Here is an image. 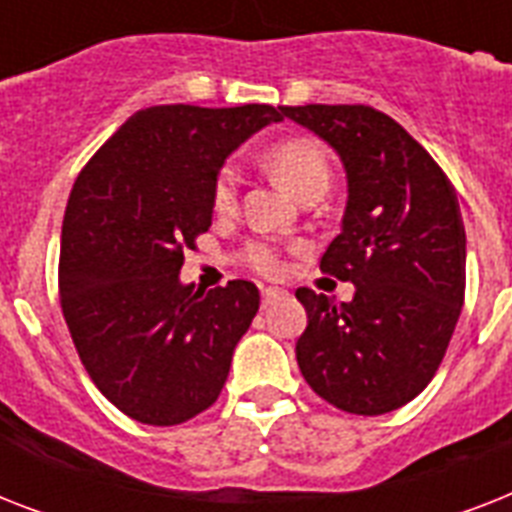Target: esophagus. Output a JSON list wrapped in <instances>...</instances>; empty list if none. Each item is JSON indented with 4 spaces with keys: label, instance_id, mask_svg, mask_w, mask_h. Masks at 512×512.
<instances>
[{
    "label": "esophagus",
    "instance_id": "esophagus-1",
    "mask_svg": "<svg viewBox=\"0 0 512 512\" xmlns=\"http://www.w3.org/2000/svg\"><path fill=\"white\" fill-rule=\"evenodd\" d=\"M281 295H284V292H281V289L265 287V289H263V308H268V305H273V303H276V300H279Z\"/></svg>",
    "mask_w": 512,
    "mask_h": 512
}]
</instances>
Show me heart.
<instances>
[{
  "label": "heart",
  "instance_id": "1",
  "mask_svg": "<svg viewBox=\"0 0 512 512\" xmlns=\"http://www.w3.org/2000/svg\"><path fill=\"white\" fill-rule=\"evenodd\" d=\"M268 170L276 175L281 185H287L289 191L303 199L311 191H327L329 185V159L324 148L316 140L308 138H289L281 140L265 156ZM239 170L233 164H225L217 172L215 185H212V207L220 215H231L239 207ZM244 263L260 276L276 279L284 273V257L273 244L265 241H252L244 249Z\"/></svg>",
  "mask_w": 512,
  "mask_h": 512
}]
</instances>
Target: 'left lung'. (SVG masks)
<instances>
[{
	"mask_svg": "<svg viewBox=\"0 0 512 512\" xmlns=\"http://www.w3.org/2000/svg\"><path fill=\"white\" fill-rule=\"evenodd\" d=\"M335 148L348 175L342 231L321 271L356 284L350 303L300 287L308 327L297 364L313 393L350 414L393 412L444 361L465 303V225L433 156L372 106H281Z\"/></svg>",
	"mask_w": 512,
	"mask_h": 512,
	"instance_id": "1",
	"label": "left lung"
}]
</instances>
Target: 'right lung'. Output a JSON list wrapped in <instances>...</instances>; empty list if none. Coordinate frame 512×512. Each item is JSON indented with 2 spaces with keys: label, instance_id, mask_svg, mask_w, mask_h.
<instances>
[{
  "label": "right lung",
  "instance_id": "1",
  "mask_svg": "<svg viewBox=\"0 0 512 512\" xmlns=\"http://www.w3.org/2000/svg\"><path fill=\"white\" fill-rule=\"evenodd\" d=\"M281 119L265 103L146 108L76 177L60 233V308L92 382L132 420L180 425L228 380L260 292L244 279L204 292L177 273L212 225L225 156Z\"/></svg>",
  "mask_w": 512,
  "mask_h": 512
}]
</instances>
